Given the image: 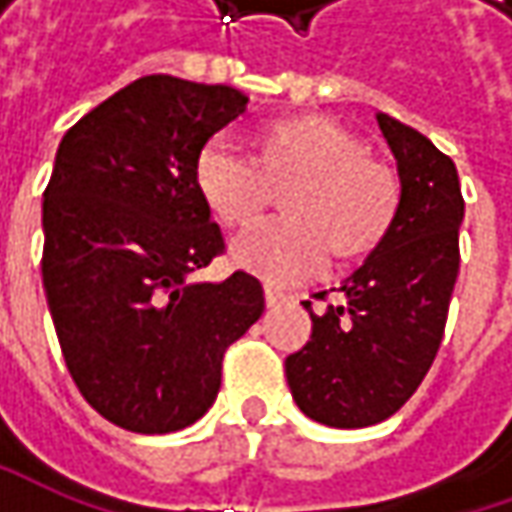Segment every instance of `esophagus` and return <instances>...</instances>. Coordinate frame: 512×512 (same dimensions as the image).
<instances>
[{"label":"esophagus","mask_w":512,"mask_h":512,"mask_svg":"<svg viewBox=\"0 0 512 512\" xmlns=\"http://www.w3.org/2000/svg\"><path fill=\"white\" fill-rule=\"evenodd\" d=\"M285 302V290H279V287L265 285V305L267 307H276Z\"/></svg>","instance_id":"1"}]
</instances>
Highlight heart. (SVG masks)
I'll use <instances>...</instances> for the list:
<instances>
[{
	"mask_svg": "<svg viewBox=\"0 0 512 512\" xmlns=\"http://www.w3.org/2000/svg\"><path fill=\"white\" fill-rule=\"evenodd\" d=\"M196 187L230 230L253 225L285 190V219L247 230L230 250L236 265L267 282H299L319 273L327 253L353 265L373 256L399 219L402 182L364 139L322 113L273 119L256 136V156L225 139L196 159Z\"/></svg>",
	"mask_w": 512,
	"mask_h": 512,
	"instance_id": "b5f03b06",
	"label": "heart"
}]
</instances>
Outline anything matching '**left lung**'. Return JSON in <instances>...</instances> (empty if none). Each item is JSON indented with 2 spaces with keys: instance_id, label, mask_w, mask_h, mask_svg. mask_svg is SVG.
<instances>
[{
  "instance_id": "1",
  "label": "left lung",
  "mask_w": 512,
  "mask_h": 512,
  "mask_svg": "<svg viewBox=\"0 0 512 512\" xmlns=\"http://www.w3.org/2000/svg\"><path fill=\"white\" fill-rule=\"evenodd\" d=\"M376 122L402 182L384 245L342 282V302L310 310V342L285 359L293 402L327 427H370L402 407L442 344L459 276V173L427 136L387 113ZM325 296V293H319Z\"/></svg>"
}]
</instances>
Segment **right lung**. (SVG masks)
Here are the masks:
<instances>
[{
  "instance_id": "add662e5",
  "label": "right lung",
  "mask_w": 512,
  "mask_h": 512,
  "mask_svg": "<svg viewBox=\"0 0 512 512\" xmlns=\"http://www.w3.org/2000/svg\"><path fill=\"white\" fill-rule=\"evenodd\" d=\"M247 96L153 73L62 136L42 227V282L70 376L130 433H173L216 402L222 356L265 310L256 276L196 282L225 250L196 187L205 142Z\"/></svg>"
}]
</instances>
